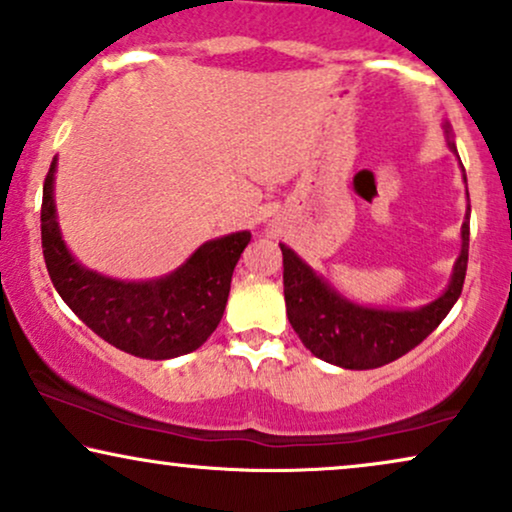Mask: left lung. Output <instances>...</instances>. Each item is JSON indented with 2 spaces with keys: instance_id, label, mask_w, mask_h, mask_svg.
Returning <instances> with one entry per match:
<instances>
[{
  "instance_id": "8db88e82",
  "label": "left lung",
  "mask_w": 512,
  "mask_h": 512,
  "mask_svg": "<svg viewBox=\"0 0 512 512\" xmlns=\"http://www.w3.org/2000/svg\"><path fill=\"white\" fill-rule=\"evenodd\" d=\"M449 150L459 157L449 122H444ZM461 162V159H459ZM466 181V169H463ZM468 197V188H466ZM470 204L461 225V254L447 289L435 301L414 310H388L360 305L338 294L320 272H315L294 249L280 244L284 258V301L291 327L305 348L320 360L341 369H376L407 355L433 334L454 303L459 301L468 268Z\"/></svg>"
}]
</instances>
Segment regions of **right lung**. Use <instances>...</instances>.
<instances>
[{
    "instance_id": "obj_1",
    "label": "right lung",
    "mask_w": 512,
    "mask_h": 512,
    "mask_svg": "<svg viewBox=\"0 0 512 512\" xmlns=\"http://www.w3.org/2000/svg\"><path fill=\"white\" fill-rule=\"evenodd\" d=\"M56 164L53 157L44 181L42 249L53 287L68 308L103 341L143 360H171L197 350L221 322L232 270L251 232L204 242L183 265L155 280H115L84 268L70 254L53 199Z\"/></svg>"
}]
</instances>
